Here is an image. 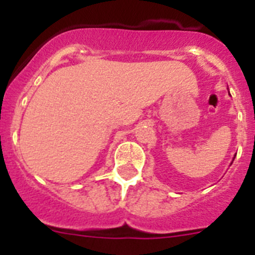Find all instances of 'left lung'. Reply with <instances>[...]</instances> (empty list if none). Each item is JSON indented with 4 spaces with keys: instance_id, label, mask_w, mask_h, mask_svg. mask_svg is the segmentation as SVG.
Returning a JSON list of instances; mask_svg holds the SVG:
<instances>
[{
    "instance_id": "1",
    "label": "left lung",
    "mask_w": 255,
    "mask_h": 255,
    "mask_svg": "<svg viewBox=\"0 0 255 255\" xmlns=\"http://www.w3.org/2000/svg\"><path fill=\"white\" fill-rule=\"evenodd\" d=\"M233 161H234V159H233Z\"/></svg>"
}]
</instances>
